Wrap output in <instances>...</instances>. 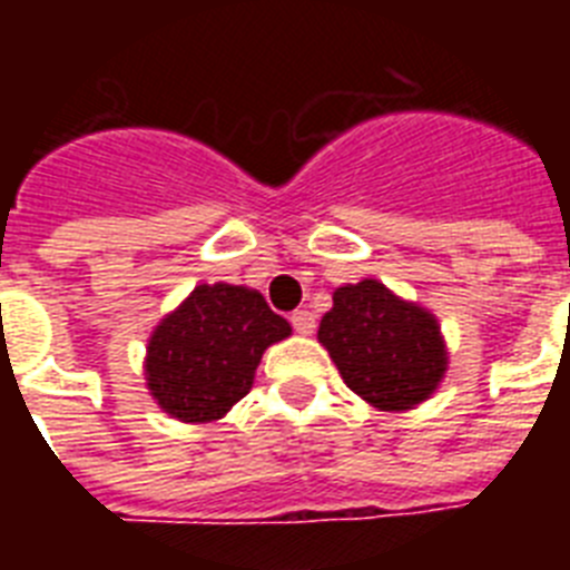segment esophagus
<instances>
[{
    "label": "esophagus",
    "mask_w": 570,
    "mask_h": 570,
    "mask_svg": "<svg viewBox=\"0 0 570 570\" xmlns=\"http://www.w3.org/2000/svg\"><path fill=\"white\" fill-rule=\"evenodd\" d=\"M293 328L302 334V337H311L316 331V316L311 311H295L293 313Z\"/></svg>",
    "instance_id": "1"
}]
</instances>
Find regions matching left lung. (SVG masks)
<instances>
[{"instance_id":"left-lung-1","label":"left lung","mask_w":570,"mask_h":570,"mask_svg":"<svg viewBox=\"0 0 570 570\" xmlns=\"http://www.w3.org/2000/svg\"><path fill=\"white\" fill-rule=\"evenodd\" d=\"M316 337L346 387L390 414L432 399L450 364L438 316L375 277L334 289V307L322 316Z\"/></svg>"}]
</instances>
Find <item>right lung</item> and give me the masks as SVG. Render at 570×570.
I'll return each instance as SVG.
<instances>
[{"label": "right lung", "instance_id": "add662e5", "mask_svg": "<svg viewBox=\"0 0 570 570\" xmlns=\"http://www.w3.org/2000/svg\"><path fill=\"white\" fill-rule=\"evenodd\" d=\"M289 334L257 289L197 284L147 340L145 384L174 420L215 423L248 396L263 352Z\"/></svg>", "mask_w": 570, "mask_h": 570}]
</instances>
